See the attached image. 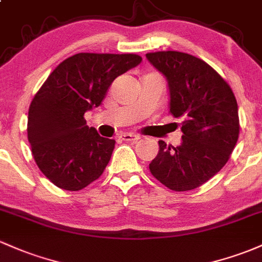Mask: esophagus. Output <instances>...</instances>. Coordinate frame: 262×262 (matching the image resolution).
I'll use <instances>...</instances> for the list:
<instances>
[{"instance_id":"34e87169","label":"esophagus","mask_w":262,"mask_h":262,"mask_svg":"<svg viewBox=\"0 0 262 262\" xmlns=\"http://www.w3.org/2000/svg\"><path fill=\"white\" fill-rule=\"evenodd\" d=\"M121 140L127 142H136L137 140H140L139 135H134V134H123L120 136Z\"/></svg>"}]
</instances>
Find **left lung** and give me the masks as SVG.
<instances>
[{"label": "left lung", "instance_id": "obj_1", "mask_svg": "<svg viewBox=\"0 0 262 262\" xmlns=\"http://www.w3.org/2000/svg\"><path fill=\"white\" fill-rule=\"evenodd\" d=\"M146 57L167 80L170 112L181 120L184 134L177 147L160 140L150 171L170 190H193L215 176L235 148L240 132L235 95L201 58L177 51L150 52Z\"/></svg>", "mask_w": 262, "mask_h": 262}]
</instances>
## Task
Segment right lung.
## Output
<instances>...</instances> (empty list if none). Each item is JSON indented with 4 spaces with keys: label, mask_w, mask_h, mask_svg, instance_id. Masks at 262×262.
Masks as SVG:
<instances>
[{
    "label": "right lung",
    "mask_w": 262,
    "mask_h": 262,
    "mask_svg": "<svg viewBox=\"0 0 262 262\" xmlns=\"http://www.w3.org/2000/svg\"><path fill=\"white\" fill-rule=\"evenodd\" d=\"M141 61L135 53H77L45 81L30 105L27 137L36 164L53 185L78 191L102 175L115 140L101 137L83 116L101 105L117 76Z\"/></svg>",
    "instance_id": "obj_1"
}]
</instances>
